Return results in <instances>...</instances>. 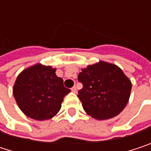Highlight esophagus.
I'll use <instances>...</instances> for the list:
<instances>
[{"instance_id":"esophagus-1","label":"esophagus","mask_w":151,"mask_h":151,"mask_svg":"<svg viewBox=\"0 0 151 151\" xmlns=\"http://www.w3.org/2000/svg\"><path fill=\"white\" fill-rule=\"evenodd\" d=\"M71 90H72L73 93H77V87H76V86H73Z\"/></svg>"}]
</instances>
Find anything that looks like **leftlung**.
Here are the masks:
<instances>
[{"label": "left lung", "instance_id": "left-lung-1", "mask_svg": "<svg viewBox=\"0 0 151 151\" xmlns=\"http://www.w3.org/2000/svg\"><path fill=\"white\" fill-rule=\"evenodd\" d=\"M78 80L83 87L78 97L84 110L97 120L119 114L128 104L132 84L117 65L100 61L79 73Z\"/></svg>", "mask_w": 151, "mask_h": 151}]
</instances>
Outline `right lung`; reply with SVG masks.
Here are the masks:
<instances>
[{"label":"right lung","mask_w":151,"mask_h":151,"mask_svg":"<svg viewBox=\"0 0 151 151\" xmlns=\"http://www.w3.org/2000/svg\"><path fill=\"white\" fill-rule=\"evenodd\" d=\"M51 66L35 65L23 70L13 88L15 101L29 118L44 121L52 118L61 108V103L71 90L64 86L62 78Z\"/></svg>","instance_id":"right-lung-1"}]
</instances>
